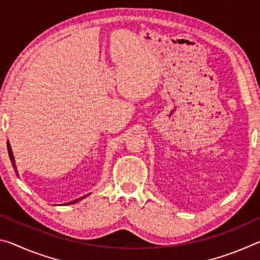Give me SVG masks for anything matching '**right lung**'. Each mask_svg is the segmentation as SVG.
<instances>
[{
    "instance_id": "add662e5",
    "label": "right lung",
    "mask_w": 260,
    "mask_h": 260,
    "mask_svg": "<svg viewBox=\"0 0 260 260\" xmlns=\"http://www.w3.org/2000/svg\"><path fill=\"white\" fill-rule=\"evenodd\" d=\"M7 147H8V153H9V157H10L11 164H12V166H14V169H15V171H16V174H17V170H16V165H15V158H14V155H12V150H11V147H10V144H9V142H7ZM17 175H18V174H17ZM85 197H86V196H82V197H80V199H78V200H76V201L70 202V203H65V205H70V204L77 203V202H79V201L82 200V199H85Z\"/></svg>"
}]
</instances>
